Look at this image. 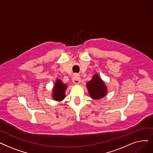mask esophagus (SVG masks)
<instances>
[{"label": "esophagus", "mask_w": 153, "mask_h": 153, "mask_svg": "<svg viewBox=\"0 0 153 153\" xmlns=\"http://www.w3.org/2000/svg\"><path fill=\"white\" fill-rule=\"evenodd\" d=\"M72 82L75 84H79L81 82V78L77 75H76L74 77L72 78Z\"/></svg>", "instance_id": "1"}]
</instances>
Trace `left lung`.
Wrapping results in <instances>:
<instances>
[{"mask_svg":"<svg viewBox=\"0 0 153 153\" xmlns=\"http://www.w3.org/2000/svg\"><path fill=\"white\" fill-rule=\"evenodd\" d=\"M90 96L92 99H99L103 97L107 92L105 84L97 74L92 77L91 80L86 84Z\"/></svg>","mask_w":153,"mask_h":153,"instance_id":"8db88e82","label":"left lung"}]
</instances>
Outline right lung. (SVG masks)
<instances>
[{
  "instance_id": "obj_1",
  "label": "right lung",
  "mask_w": 153,
  "mask_h": 153,
  "mask_svg": "<svg viewBox=\"0 0 153 153\" xmlns=\"http://www.w3.org/2000/svg\"><path fill=\"white\" fill-rule=\"evenodd\" d=\"M67 88V85L63 84L61 80L56 81V82L54 85V91H53V98L56 101H61L65 97V90Z\"/></svg>"
}]
</instances>
